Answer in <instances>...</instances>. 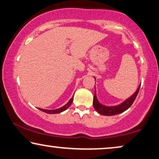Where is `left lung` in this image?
Listing matches in <instances>:
<instances>
[{
  "label": "left lung",
  "instance_id": "left-lung-1",
  "mask_svg": "<svg viewBox=\"0 0 159 159\" xmlns=\"http://www.w3.org/2000/svg\"><path fill=\"white\" fill-rule=\"evenodd\" d=\"M140 84L137 89L135 93L133 95H131L129 98L125 100V101L122 103L119 104L117 106H107L105 105H103L98 101V100L97 98L96 95V90L95 89V95L93 98V106L95 111L98 113H99L100 114L103 115V116H114V115H116L119 114H121L124 111H125L126 110H127L130 106H132V104L133 103L134 100H135L137 95L138 94L139 90H140Z\"/></svg>",
  "mask_w": 159,
  "mask_h": 159
}]
</instances>
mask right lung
<instances>
[{"instance_id": "add662e5", "label": "right lung", "mask_w": 159, "mask_h": 159, "mask_svg": "<svg viewBox=\"0 0 159 159\" xmlns=\"http://www.w3.org/2000/svg\"><path fill=\"white\" fill-rule=\"evenodd\" d=\"M74 100V97L71 98L69 100L68 103H67L66 105H64V106H62V107H61L59 108H57V109H53V110H48V109H43V108H39L38 109H40V111H42L43 112H45L47 113V114H59V113L64 111L66 110L67 108H68L69 106L71 105V103H72V101Z\"/></svg>"}]
</instances>
